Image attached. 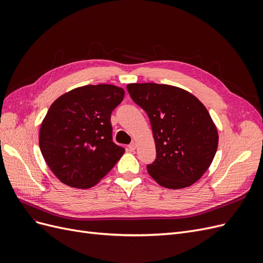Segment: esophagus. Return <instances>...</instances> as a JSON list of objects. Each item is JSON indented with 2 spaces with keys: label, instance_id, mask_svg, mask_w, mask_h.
<instances>
[{
  "label": "esophagus",
  "instance_id": "obj_1",
  "mask_svg": "<svg viewBox=\"0 0 263 263\" xmlns=\"http://www.w3.org/2000/svg\"><path fill=\"white\" fill-rule=\"evenodd\" d=\"M128 148L130 151H134L135 149H136V144H135V142H132V144L128 146Z\"/></svg>",
  "mask_w": 263,
  "mask_h": 263
}]
</instances>
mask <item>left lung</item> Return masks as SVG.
Wrapping results in <instances>:
<instances>
[{
	"label": "left lung",
	"instance_id": "1",
	"mask_svg": "<svg viewBox=\"0 0 263 263\" xmlns=\"http://www.w3.org/2000/svg\"><path fill=\"white\" fill-rule=\"evenodd\" d=\"M133 101L147 113L156 144V160L147 171L159 185L178 190L200 180L218 146L209 110L190 92L157 83L127 84Z\"/></svg>",
	"mask_w": 263,
	"mask_h": 263
}]
</instances>
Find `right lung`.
I'll return each instance as SVG.
<instances>
[{
	"label": "right lung",
	"instance_id": "add662e5",
	"mask_svg": "<svg viewBox=\"0 0 263 263\" xmlns=\"http://www.w3.org/2000/svg\"><path fill=\"white\" fill-rule=\"evenodd\" d=\"M125 91L112 84L77 87L55 100L39 132V147L66 185L90 189L112 170L125 149L113 142L110 114Z\"/></svg>",
	"mask_w": 263,
	"mask_h": 263
}]
</instances>
